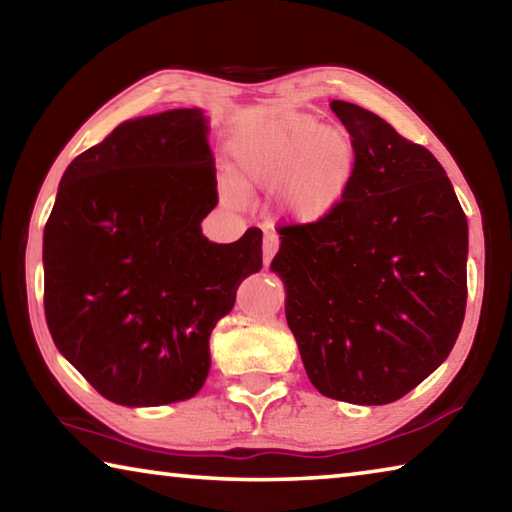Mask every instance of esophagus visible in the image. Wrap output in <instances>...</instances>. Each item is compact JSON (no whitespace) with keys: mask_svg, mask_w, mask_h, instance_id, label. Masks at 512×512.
Here are the masks:
<instances>
[{"mask_svg":"<svg viewBox=\"0 0 512 512\" xmlns=\"http://www.w3.org/2000/svg\"><path fill=\"white\" fill-rule=\"evenodd\" d=\"M277 246H280V239H277V235H273V232H268V235H264V244H262L264 264L271 262L273 255L277 253Z\"/></svg>","mask_w":512,"mask_h":512,"instance_id":"1","label":"esophagus"}]
</instances>
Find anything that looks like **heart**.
I'll list each match as a JSON object with an SVG mask.
<instances>
[{
    "instance_id": "obj_1",
    "label": "heart",
    "mask_w": 512,
    "mask_h": 512,
    "mask_svg": "<svg viewBox=\"0 0 512 512\" xmlns=\"http://www.w3.org/2000/svg\"><path fill=\"white\" fill-rule=\"evenodd\" d=\"M232 162L237 183L275 194L284 219L318 223L348 194L357 149L348 133L314 115L284 112L241 133L232 142Z\"/></svg>"
}]
</instances>
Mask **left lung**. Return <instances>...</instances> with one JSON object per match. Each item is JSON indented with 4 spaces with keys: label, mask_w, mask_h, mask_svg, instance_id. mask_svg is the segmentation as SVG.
Returning a JSON list of instances; mask_svg holds the SVG:
<instances>
[{
    "label": "left lung",
    "mask_w": 512,
    "mask_h": 512,
    "mask_svg": "<svg viewBox=\"0 0 512 512\" xmlns=\"http://www.w3.org/2000/svg\"><path fill=\"white\" fill-rule=\"evenodd\" d=\"M329 108L357 149L327 219L280 228L271 271L307 377L332 400H400L443 363L467 302V219L440 162L375 112Z\"/></svg>",
    "instance_id": "left-lung-1"
}]
</instances>
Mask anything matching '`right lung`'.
Here are the masks:
<instances>
[{
  "label": "right lung",
  "mask_w": 512,
  "mask_h": 512,
  "mask_svg": "<svg viewBox=\"0 0 512 512\" xmlns=\"http://www.w3.org/2000/svg\"><path fill=\"white\" fill-rule=\"evenodd\" d=\"M207 135L201 108L124 121L65 169L45 225L51 339L121 406L201 391L212 329L262 268V230L232 244L203 235L219 203Z\"/></svg>",
  "instance_id": "obj_1"
}]
</instances>
